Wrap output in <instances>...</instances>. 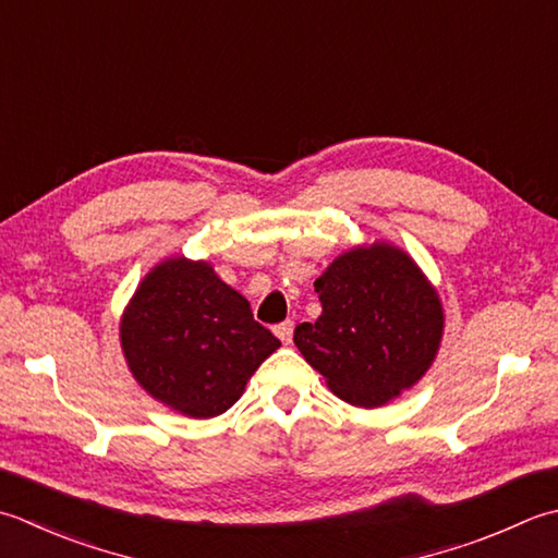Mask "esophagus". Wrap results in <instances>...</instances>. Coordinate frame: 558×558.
<instances>
[{"label":"esophagus","mask_w":558,"mask_h":558,"mask_svg":"<svg viewBox=\"0 0 558 558\" xmlns=\"http://www.w3.org/2000/svg\"><path fill=\"white\" fill-rule=\"evenodd\" d=\"M272 331H276V336L280 338V341L288 345V343L292 341V331H294V324H292V322H282V324H278V326H276V329H272Z\"/></svg>","instance_id":"1"}]
</instances>
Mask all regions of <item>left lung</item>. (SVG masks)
Instances as JSON below:
<instances>
[{
    "label": "left lung",
    "instance_id": "8db88e82",
    "mask_svg": "<svg viewBox=\"0 0 558 558\" xmlns=\"http://www.w3.org/2000/svg\"><path fill=\"white\" fill-rule=\"evenodd\" d=\"M322 314L294 329V345L338 399L375 409L428 373L445 314L407 251L387 242L345 251L314 280Z\"/></svg>",
    "mask_w": 558,
    "mask_h": 558
}]
</instances>
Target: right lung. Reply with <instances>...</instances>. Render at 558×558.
<instances>
[{
    "label": "right lung",
    "instance_id": "obj_1",
    "mask_svg": "<svg viewBox=\"0 0 558 558\" xmlns=\"http://www.w3.org/2000/svg\"><path fill=\"white\" fill-rule=\"evenodd\" d=\"M137 385L191 418L220 416L280 341L207 260L173 256L151 268L120 319Z\"/></svg>",
    "mask_w": 558,
    "mask_h": 558
}]
</instances>
